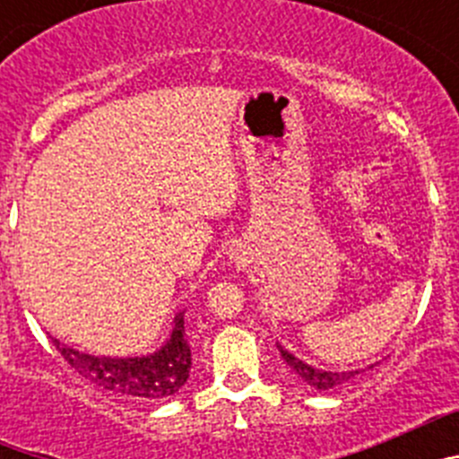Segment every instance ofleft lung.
I'll use <instances>...</instances> for the list:
<instances>
[{
    "label": "left lung",
    "mask_w": 459,
    "mask_h": 459,
    "mask_svg": "<svg viewBox=\"0 0 459 459\" xmlns=\"http://www.w3.org/2000/svg\"><path fill=\"white\" fill-rule=\"evenodd\" d=\"M275 344H278L280 356L285 359V363L291 368V372H294V375L299 377L303 384H307V386H312V388H317V391H328V388L342 386L344 381H350L351 377L359 375V370H347V372L319 370V368H312L310 363H306V360L296 359V356L291 354V351H287L280 342H275Z\"/></svg>",
    "instance_id": "left-lung-1"
}]
</instances>
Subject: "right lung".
Returning <instances> with one entry per match:
<instances>
[{
    "label": "right lung",
    "mask_w": 459,
    "mask_h": 459,
    "mask_svg": "<svg viewBox=\"0 0 459 459\" xmlns=\"http://www.w3.org/2000/svg\"><path fill=\"white\" fill-rule=\"evenodd\" d=\"M68 366L96 386L133 400H163L174 395L188 379L190 344L186 338L184 310L177 312L172 333L160 350L147 356H93L66 347L52 338Z\"/></svg>",
    "instance_id": "right-lung-1"
}]
</instances>
